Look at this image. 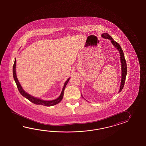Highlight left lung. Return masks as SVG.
I'll return each mask as SVG.
<instances>
[{"instance_id":"left-lung-1","label":"left lung","mask_w":146,"mask_h":146,"mask_svg":"<svg viewBox=\"0 0 146 146\" xmlns=\"http://www.w3.org/2000/svg\"><path fill=\"white\" fill-rule=\"evenodd\" d=\"M101 35H102V37L104 38H108L109 40H110L112 44L118 50L119 53L120 54L121 62V83L120 89H119V92H120L121 90L123 89V87H124L127 72V64H126V60H125V57H124V53H123V51L121 49V47L119 45V44L117 42H116V41L114 40L113 38L108 33H103Z\"/></svg>"}]
</instances>
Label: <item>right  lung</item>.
Returning <instances> with one entry per match:
<instances>
[{"instance_id": "add662e5", "label": "right lung", "mask_w": 146, "mask_h": 146, "mask_svg": "<svg viewBox=\"0 0 146 146\" xmlns=\"http://www.w3.org/2000/svg\"><path fill=\"white\" fill-rule=\"evenodd\" d=\"M16 67V59L15 58V62H14V64L13 66V76L14 80L16 82V84H17V88L18 89V90H19V92L22 95V96H24L25 98H27V99L29 100L30 101H31V102H32L34 104H37V105H42V106H51L56 105L57 104L59 103L62 101L63 96H64V90L65 89L67 83L68 82L69 80L70 79V78H68L66 81L64 85V87L62 88V91L61 92V94H60V96L57 99L54 100H52V101H45V100H41L40 99H38V98H35L34 96H31L30 94L27 93L25 90L23 89L21 84L19 83V81L18 80V78L17 77Z\"/></svg>"}]
</instances>
